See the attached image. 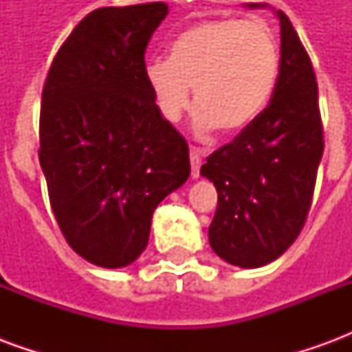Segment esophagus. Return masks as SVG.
<instances>
[{
  "instance_id": "1",
  "label": "esophagus",
  "mask_w": 352,
  "mask_h": 352,
  "mask_svg": "<svg viewBox=\"0 0 352 352\" xmlns=\"http://www.w3.org/2000/svg\"><path fill=\"white\" fill-rule=\"evenodd\" d=\"M206 153L198 148V146H190V166H192V179H198L199 168H201V160H204Z\"/></svg>"
}]
</instances>
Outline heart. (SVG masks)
<instances>
[{
    "label": "heart",
    "instance_id": "b5f03b06",
    "mask_svg": "<svg viewBox=\"0 0 352 352\" xmlns=\"http://www.w3.org/2000/svg\"><path fill=\"white\" fill-rule=\"evenodd\" d=\"M279 47L270 28L239 19L192 24L169 45L168 60L145 65L146 87L162 118L179 122L194 92L196 130L249 128L267 105L279 77Z\"/></svg>",
    "mask_w": 352,
    "mask_h": 352
}]
</instances>
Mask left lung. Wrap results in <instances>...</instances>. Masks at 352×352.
<instances>
[{"mask_svg": "<svg viewBox=\"0 0 352 352\" xmlns=\"http://www.w3.org/2000/svg\"><path fill=\"white\" fill-rule=\"evenodd\" d=\"M275 14L280 62L270 105L199 171L219 194L209 226L211 249L247 270L277 260L294 243L309 213L324 151L313 65L287 14Z\"/></svg>", "mask_w": 352, "mask_h": 352, "instance_id": "left-lung-1", "label": "left lung"}]
</instances>
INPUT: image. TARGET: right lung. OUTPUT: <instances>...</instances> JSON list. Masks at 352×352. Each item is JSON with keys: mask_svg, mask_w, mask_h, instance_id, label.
I'll return each mask as SVG.
<instances>
[{"mask_svg": "<svg viewBox=\"0 0 352 352\" xmlns=\"http://www.w3.org/2000/svg\"><path fill=\"white\" fill-rule=\"evenodd\" d=\"M168 5L103 7L80 20L43 87L39 162L62 234L100 267L145 251L154 209L190 175L188 145L162 118L145 50Z\"/></svg>", "mask_w": 352, "mask_h": 352, "instance_id": "1", "label": "right lung"}]
</instances>
